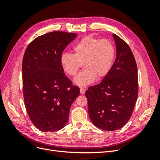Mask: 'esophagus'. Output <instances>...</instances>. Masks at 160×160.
<instances>
[{"instance_id":"1","label":"esophagus","mask_w":160,"mask_h":160,"mask_svg":"<svg viewBox=\"0 0 160 160\" xmlns=\"http://www.w3.org/2000/svg\"><path fill=\"white\" fill-rule=\"evenodd\" d=\"M80 93H81V94H84L85 93V90L83 88H80Z\"/></svg>"}]
</instances>
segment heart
<instances>
[{
    "label": "heart",
    "mask_w": 160,
    "mask_h": 160,
    "mask_svg": "<svg viewBox=\"0 0 160 160\" xmlns=\"http://www.w3.org/2000/svg\"><path fill=\"white\" fill-rule=\"evenodd\" d=\"M73 54L62 53L60 63L67 75H76L83 63L85 69L74 79L75 85L85 87L93 83L97 77L102 79L112 67L115 50L112 43L91 36L82 38L72 47Z\"/></svg>",
    "instance_id": "heart-1"
}]
</instances>
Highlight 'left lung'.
<instances>
[{
	"instance_id": "1",
	"label": "left lung",
	"mask_w": 160,
	"mask_h": 160,
	"mask_svg": "<svg viewBox=\"0 0 160 160\" xmlns=\"http://www.w3.org/2000/svg\"><path fill=\"white\" fill-rule=\"evenodd\" d=\"M116 46V59L109 73L101 83L89 87L85 96L89 116L95 127L115 131L130 119L138 95V68L129 45L112 35Z\"/></svg>"
}]
</instances>
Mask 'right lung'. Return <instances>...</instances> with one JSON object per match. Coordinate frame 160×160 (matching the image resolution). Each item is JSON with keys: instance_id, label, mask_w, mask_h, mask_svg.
I'll use <instances>...</instances> for the list:
<instances>
[{"instance_id": "obj_1", "label": "right lung", "mask_w": 160, "mask_h": 160, "mask_svg": "<svg viewBox=\"0 0 160 160\" xmlns=\"http://www.w3.org/2000/svg\"><path fill=\"white\" fill-rule=\"evenodd\" d=\"M77 33L54 31L32 41L22 64L23 95L32 123L42 132H56L69 120L71 106L80 94L60 63L62 51Z\"/></svg>"}]
</instances>
